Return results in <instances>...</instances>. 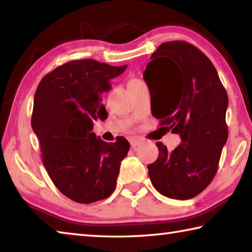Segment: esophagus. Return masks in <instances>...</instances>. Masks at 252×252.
Segmentation results:
<instances>
[{"label":"esophagus","mask_w":252,"mask_h":252,"mask_svg":"<svg viewBox=\"0 0 252 252\" xmlns=\"http://www.w3.org/2000/svg\"><path fill=\"white\" fill-rule=\"evenodd\" d=\"M140 144H141V141H140L139 139H136V138H131V139H130V146H131L132 148L139 147Z\"/></svg>","instance_id":"esophagus-1"}]
</instances>
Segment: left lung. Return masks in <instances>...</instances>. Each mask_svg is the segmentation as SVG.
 Listing matches in <instances>:
<instances>
[{
	"label": "left lung",
	"instance_id": "8db88e82",
	"mask_svg": "<svg viewBox=\"0 0 252 252\" xmlns=\"http://www.w3.org/2000/svg\"><path fill=\"white\" fill-rule=\"evenodd\" d=\"M143 79L152 114L181 143L172 151L157 143L159 157L148 165L153 187L171 199L187 200L210 185L228 139V94L212 62L185 41L162 43Z\"/></svg>",
	"mask_w": 252,
	"mask_h": 252
}]
</instances>
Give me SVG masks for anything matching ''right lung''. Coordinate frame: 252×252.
Returning a JSON list of instances; mask_svg holds the SVG:
<instances>
[{"mask_svg": "<svg viewBox=\"0 0 252 252\" xmlns=\"http://www.w3.org/2000/svg\"><path fill=\"white\" fill-rule=\"evenodd\" d=\"M126 66L75 60L50 72L37 85L31 125L42 160L55 187L75 202L99 201L116 189L130 144L125 138L104 142L92 130L93 120L108 116L102 93Z\"/></svg>", "mask_w": 252, "mask_h": 252, "instance_id": "1", "label": "right lung"}]
</instances>
